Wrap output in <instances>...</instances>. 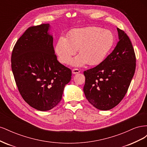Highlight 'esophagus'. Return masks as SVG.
I'll return each instance as SVG.
<instances>
[{
  "label": "esophagus",
  "instance_id": "esophagus-1",
  "mask_svg": "<svg viewBox=\"0 0 147 147\" xmlns=\"http://www.w3.org/2000/svg\"><path fill=\"white\" fill-rule=\"evenodd\" d=\"M72 72L73 74H77L80 72V70L78 69H74L72 70Z\"/></svg>",
  "mask_w": 147,
  "mask_h": 147
}]
</instances>
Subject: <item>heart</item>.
<instances>
[{
  "instance_id": "obj_1",
  "label": "heart",
  "mask_w": 147,
  "mask_h": 147,
  "mask_svg": "<svg viewBox=\"0 0 147 147\" xmlns=\"http://www.w3.org/2000/svg\"><path fill=\"white\" fill-rule=\"evenodd\" d=\"M115 42L112 31L91 26L72 30L66 39L61 37L56 44V52L63 64L69 63L78 50L79 55L72 60V65L81 67L86 63L97 65L105 60Z\"/></svg>"
}]
</instances>
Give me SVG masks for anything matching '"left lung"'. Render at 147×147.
<instances>
[{
  "mask_svg": "<svg viewBox=\"0 0 147 147\" xmlns=\"http://www.w3.org/2000/svg\"><path fill=\"white\" fill-rule=\"evenodd\" d=\"M119 41L105 60L83 72V91L91 104L100 110L117 106L126 95L134 76L136 58L132 43L123 30L117 28Z\"/></svg>",
  "mask_w": 147,
  "mask_h": 147,
  "instance_id": "1",
  "label": "left lung"
}]
</instances>
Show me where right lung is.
<instances>
[{
	"label": "right lung",
	"mask_w": 147,
	"mask_h": 147,
	"mask_svg": "<svg viewBox=\"0 0 147 147\" xmlns=\"http://www.w3.org/2000/svg\"><path fill=\"white\" fill-rule=\"evenodd\" d=\"M49 24L29 28L11 54V69L23 99L40 111L52 109L62 99L72 71L57 60Z\"/></svg>",
	"instance_id": "1"
}]
</instances>
